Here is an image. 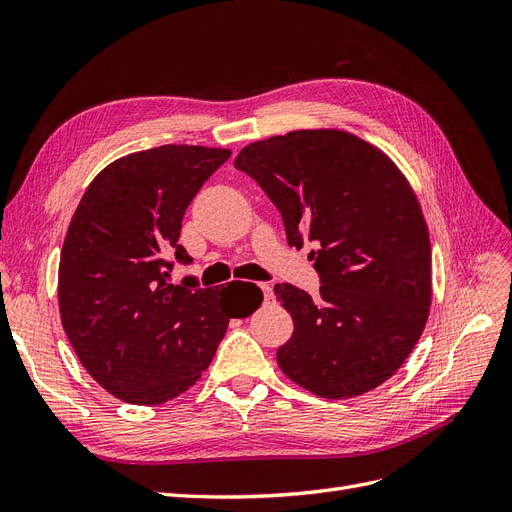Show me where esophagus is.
<instances>
[{
  "mask_svg": "<svg viewBox=\"0 0 512 512\" xmlns=\"http://www.w3.org/2000/svg\"><path fill=\"white\" fill-rule=\"evenodd\" d=\"M258 288L262 290V297H265V301L273 299V288L269 284H258Z\"/></svg>",
  "mask_w": 512,
  "mask_h": 512,
  "instance_id": "obj_1",
  "label": "esophagus"
}]
</instances>
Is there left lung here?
Instances as JSON below:
<instances>
[{"instance_id":"8db88e82","label":"left lung","mask_w":512,"mask_h":512,"mask_svg":"<svg viewBox=\"0 0 512 512\" xmlns=\"http://www.w3.org/2000/svg\"><path fill=\"white\" fill-rule=\"evenodd\" d=\"M282 213L290 247L312 241L320 294L275 284L294 333L277 350L284 374L327 399L389 380L421 337L431 303V247L406 177L348 132L297 130L241 149Z\"/></svg>"}]
</instances>
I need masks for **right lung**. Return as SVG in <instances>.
I'll return each instance as SVG.
<instances>
[{"label":"right lung","instance_id":"1","mask_svg":"<svg viewBox=\"0 0 512 512\" xmlns=\"http://www.w3.org/2000/svg\"><path fill=\"white\" fill-rule=\"evenodd\" d=\"M228 149L164 145L108 164L76 207L59 260V314L70 344L102 389L136 406L188 391L209 367L239 309L230 282L200 288L194 275L168 282L181 220Z\"/></svg>","mask_w":512,"mask_h":512}]
</instances>
